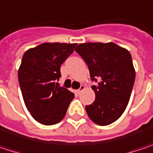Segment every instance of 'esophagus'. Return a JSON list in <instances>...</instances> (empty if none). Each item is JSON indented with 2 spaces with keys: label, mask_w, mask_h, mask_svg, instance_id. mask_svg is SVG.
<instances>
[{
  "label": "esophagus",
  "mask_w": 153,
  "mask_h": 153,
  "mask_svg": "<svg viewBox=\"0 0 153 153\" xmlns=\"http://www.w3.org/2000/svg\"><path fill=\"white\" fill-rule=\"evenodd\" d=\"M84 89H85V86H84V85H81V86L79 87V88L76 90V93L77 94H80V93H81V92H82Z\"/></svg>",
  "instance_id": "34e87169"
}]
</instances>
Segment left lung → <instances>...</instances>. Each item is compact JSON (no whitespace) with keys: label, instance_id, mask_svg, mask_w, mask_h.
<instances>
[{"label":"left lung","instance_id":"1","mask_svg":"<svg viewBox=\"0 0 153 153\" xmlns=\"http://www.w3.org/2000/svg\"><path fill=\"white\" fill-rule=\"evenodd\" d=\"M76 52L88 66L96 94L93 104L86 105L89 119L97 125L116 121L128 106L135 82L136 71L128 50L113 42L79 44Z\"/></svg>","mask_w":153,"mask_h":153}]
</instances>
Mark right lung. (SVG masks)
I'll list each match as a JSON object with an SVG mask.
<instances>
[{
  "label": "right lung",
  "mask_w": 153,
  "mask_h": 153,
  "mask_svg": "<svg viewBox=\"0 0 153 153\" xmlns=\"http://www.w3.org/2000/svg\"><path fill=\"white\" fill-rule=\"evenodd\" d=\"M77 43H42L29 48L18 69V81L25 105L33 118L43 125L61 121L74 93L59 87L60 66L74 52Z\"/></svg>",
  "instance_id": "right-lung-1"
}]
</instances>
